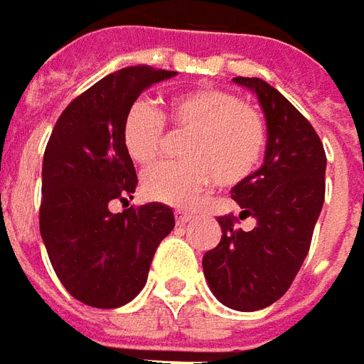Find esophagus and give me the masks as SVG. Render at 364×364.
Segmentation results:
<instances>
[{"label": "esophagus", "mask_w": 364, "mask_h": 364, "mask_svg": "<svg viewBox=\"0 0 364 364\" xmlns=\"http://www.w3.org/2000/svg\"><path fill=\"white\" fill-rule=\"evenodd\" d=\"M175 218H177V223H179V225H185L187 221H191V213L177 209V211H175Z\"/></svg>", "instance_id": "esophagus-1"}]
</instances>
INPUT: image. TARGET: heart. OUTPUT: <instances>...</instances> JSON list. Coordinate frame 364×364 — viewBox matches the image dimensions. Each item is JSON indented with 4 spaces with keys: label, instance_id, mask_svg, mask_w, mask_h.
Masks as SVG:
<instances>
[{
    "label": "heart",
    "instance_id": "b5f03b06",
    "mask_svg": "<svg viewBox=\"0 0 364 364\" xmlns=\"http://www.w3.org/2000/svg\"><path fill=\"white\" fill-rule=\"evenodd\" d=\"M175 131L189 132L183 144L181 163H159L143 175L149 199L173 207H191L215 181L237 185L259 167L268 134L254 108L242 105L230 92L197 88L175 96L165 110ZM122 144L136 165H149L159 157L165 122L157 108L136 100L127 110Z\"/></svg>",
    "mask_w": 364,
    "mask_h": 364
}]
</instances>
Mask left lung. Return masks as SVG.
<instances>
[{
	"label": "left lung",
	"instance_id": "left-lung-1",
	"mask_svg": "<svg viewBox=\"0 0 364 364\" xmlns=\"http://www.w3.org/2000/svg\"><path fill=\"white\" fill-rule=\"evenodd\" d=\"M252 90L266 117L264 165L232 189L240 220L220 218L221 240L203 256V274L221 304L254 312L280 300L302 266L324 203L326 155L318 134L294 105L259 78H233Z\"/></svg>",
	"mask_w": 364,
	"mask_h": 364
}]
</instances>
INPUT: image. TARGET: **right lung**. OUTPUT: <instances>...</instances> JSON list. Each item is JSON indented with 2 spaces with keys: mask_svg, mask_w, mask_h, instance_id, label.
<instances>
[{
  "mask_svg": "<svg viewBox=\"0 0 364 364\" xmlns=\"http://www.w3.org/2000/svg\"><path fill=\"white\" fill-rule=\"evenodd\" d=\"M175 74L151 66L108 74L70 102L46 146L40 233L60 282L88 306L131 302L175 228L173 209L157 201L108 209L132 199L139 183L120 136L124 114L143 90Z\"/></svg>",
  "mask_w": 364,
  "mask_h": 364,
  "instance_id": "add662e5",
  "label": "right lung"
}]
</instances>
